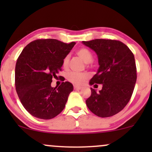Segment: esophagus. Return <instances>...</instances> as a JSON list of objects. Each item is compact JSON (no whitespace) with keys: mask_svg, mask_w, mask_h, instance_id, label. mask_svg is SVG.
I'll return each mask as SVG.
<instances>
[{"mask_svg":"<svg viewBox=\"0 0 152 152\" xmlns=\"http://www.w3.org/2000/svg\"><path fill=\"white\" fill-rule=\"evenodd\" d=\"M74 89L75 90H81V87L77 86H74Z\"/></svg>","mask_w":152,"mask_h":152,"instance_id":"obj_1","label":"esophagus"}]
</instances>
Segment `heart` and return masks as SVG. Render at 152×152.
Wrapping results in <instances>:
<instances>
[{
	"instance_id": "b5f03b06",
	"label": "heart",
	"mask_w": 152,
	"mask_h": 152,
	"mask_svg": "<svg viewBox=\"0 0 152 152\" xmlns=\"http://www.w3.org/2000/svg\"><path fill=\"white\" fill-rule=\"evenodd\" d=\"M76 54L81 58L86 64H90L93 61V56H92L91 52L90 51L88 48H81L77 50ZM69 62V56H66L65 58L63 60V66L64 67H67L68 64ZM88 74L85 73H78L74 72V71H71L68 73L66 78L68 81L71 82L75 85L80 86L84 83L86 78H88Z\"/></svg>"
}]
</instances>
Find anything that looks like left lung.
<instances>
[{"label":"left lung","mask_w":152,"mask_h":152,"mask_svg":"<svg viewBox=\"0 0 152 152\" xmlns=\"http://www.w3.org/2000/svg\"><path fill=\"white\" fill-rule=\"evenodd\" d=\"M82 43L98 57L99 69L89 84H102L99 92L91 88L86 105L99 117L114 116L126 106L133 94L137 81L134 54L124 43L115 40L95 39Z\"/></svg>","instance_id":"1"}]
</instances>
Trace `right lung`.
Listing matches in <instances>:
<instances>
[{
	"label": "right lung",
	"mask_w": 152,
	"mask_h": 152,
	"mask_svg": "<svg viewBox=\"0 0 152 152\" xmlns=\"http://www.w3.org/2000/svg\"><path fill=\"white\" fill-rule=\"evenodd\" d=\"M75 44L41 39L30 43L22 50L15 64V89L23 107L32 116L50 119L65 108L74 90L72 83L63 82L55 88L50 84Z\"/></svg>",
	"instance_id": "obj_1"
}]
</instances>
